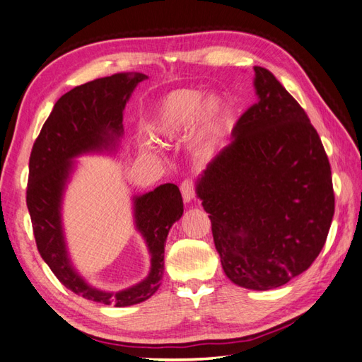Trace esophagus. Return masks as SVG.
Returning a JSON list of instances; mask_svg holds the SVG:
<instances>
[{
    "label": "esophagus",
    "instance_id": "34e87169",
    "mask_svg": "<svg viewBox=\"0 0 362 362\" xmlns=\"http://www.w3.org/2000/svg\"><path fill=\"white\" fill-rule=\"evenodd\" d=\"M180 191H182L183 201H185V202H191V201H193L194 196H196V191H194V183H193V180H185V182H182Z\"/></svg>",
    "mask_w": 362,
    "mask_h": 362
}]
</instances>
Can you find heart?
<instances>
[{
	"mask_svg": "<svg viewBox=\"0 0 362 362\" xmlns=\"http://www.w3.org/2000/svg\"><path fill=\"white\" fill-rule=\"evenodd\" d=\"M226 104L219 95L204 99L202 91L179 88L160 99L148 122V134L158 143H179L189 135L196 157L211 158L224 136Z\"/></svg>",
	"mask_w": 362,
	"mask_h": 362,
	"instance_id": "b5f03b06",
	"label": "heart"
}]
</instances>
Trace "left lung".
<instances>
[{"label": "left lung", "mask_w": 362, "mask_h": 362, "mask_svg": "<svg viewBox=\"0 0 362 362\" xmlns=\"http://www.w3.org/2000/svg\"><path fill=\"white\" fill-rule=\"evenodd\" d=\"M257 103L196 183L221 264L235 284L267 291L308 269L334 214L332 168L308 115L266 68Z\"/></svg>", "instance_id": "left-lung-1"}]
</instances>
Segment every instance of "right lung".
<instances>
[{
	"mask_svg": "<svg viewBox=\"0 0 362 362\" xmlns=\"http://www.w3.org/2000/svg\"><path fill=\"white\" fill-rule=\"evenodd\" d=\"M144 79L148 76L141 73H118L68 91L45 121L29 158L26 204L45 263L74 294L118 308L141 303L160 288L169 228L183 214L179 188L165 183L149 193L134 196L135 228L148 245L151 271L143 281L118 292L90 286L74 269L62 227V201L76 157L117 149L124 132L122 112L135 87Z\"/></svg>",
	"mask_w": 362,
	"mask_h": 362,
	"instance_id": "add662e5",
	"label": "right lung"
}]
</instances>
